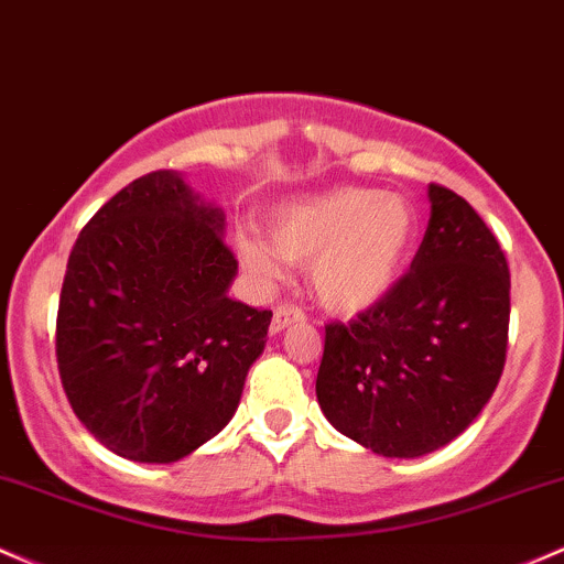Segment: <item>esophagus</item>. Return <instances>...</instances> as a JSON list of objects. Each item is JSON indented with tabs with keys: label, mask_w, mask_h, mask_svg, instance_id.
I'll list each match as a JSON object with an SVG mask.
<instances>
[{
	"label": "esophagus",
	"mask_w": 564,
	"mask_h": 564,
	"mask_svg": "<svg viewBox=\"0 0 564 564\" xmlns=\"http://www.w3.org/2000/svg\"><path fill=\"white\" fill-rule=\"evenodd\" d=\"M295 322H303V312L293 303H280L274 308V316H271V335H280L284 327L295 325Z\"/></svg>",
	"instance_id": "esophagus-1"
}]
</instances>
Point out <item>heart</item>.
<instances>
[{"label": "heart", "instance_id": "heart-1", "mask_svg": "<svg viewBox=\"0 0 564 564\" xmlns=\"http://www.w3.org/2000/svg\"><path fill=\"white\" fill-rule=\"evenodd\" d=\"M269 242L239 234V263L256 282L282 280V261L312 263L316 301L333 314H362L389 299L419 237L413 202L378 188H335L271 210Z\"/></svg>", "mask_w": 564, "mask_h": 564}]
</instances>
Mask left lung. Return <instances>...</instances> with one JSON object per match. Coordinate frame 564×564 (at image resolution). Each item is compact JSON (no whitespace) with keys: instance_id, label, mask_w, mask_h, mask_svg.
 <instances>
[{"instance_id":"obj_1","label":"left lung","mask_w":564,"mask_h":564,"mask_svg":"<svg viewBox=\"0 0 564 564\" xmlns=\"http://www.w3.org/2000/svg\"><path fill=\"white\" fill-rule=\"evenodd\" d=\"M432 218L410 271L378 306L325 327L316 400L340 434L419 458L464 434L501 381L509 265L464 197L429 186Z\"/></svg>"}]
</instances>
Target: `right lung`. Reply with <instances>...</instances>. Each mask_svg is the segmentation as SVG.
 <instances>
[{
  "label": "right lung",
  "mask_w": 564,
  "mask_h": 564,
  "mask_svg": "<svg viewBox=\"0 0 564 564\" xmlns=\"http://www.w3.org/2000/svg\"><path fill=\"white\" fill-rule=\"evenodd\" d=\"M226 215L173 170L132 181L68 256L55 354L85 429L138 464H173L224 432L271 312L229 299Z\"/></svg>",
  "instance_id": "add662e5"
}]
</instances>
